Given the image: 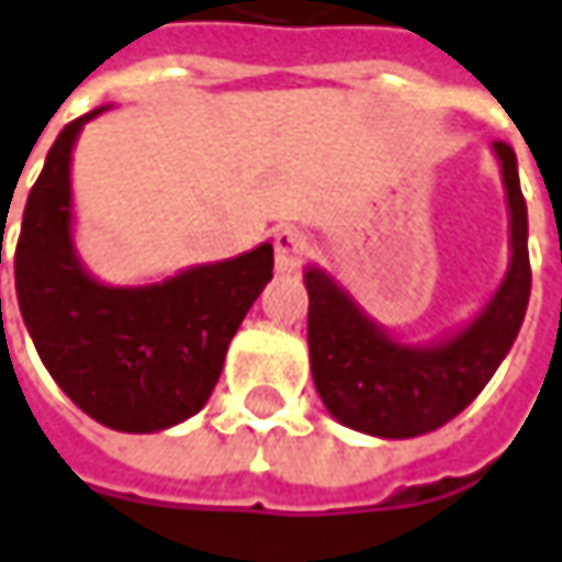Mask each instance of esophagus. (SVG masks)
Returning <instances> with one entry per match:
<instances>
[{
    "mask_svg": "<svg viewBox=\"0 0 562 562\" xmlns=\"http://www.w3.org/2000/svg\"><path fill=\"white\" fill-rule=\"evenodd\" d=\"M311 251V239L307 233L297 231V227H282L273 236V255H277V270L280 273H295L301 261L307 258Z\"/></svg>",
    "mask_w": 562,
    "mask_h": 562,
    "instance_id": "1",
    "label": "esophagus"
}]
</instances>
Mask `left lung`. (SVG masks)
Instances as JSON below:
<instances>
[{
	"label": "left lung",
	"mask_w": 562,
	"mask_h": 562,
	"mask_svg": "<svg viewBox=\"0 0 562 562\" xmlns=\"http://www.w3.org/2000/svg\"><path fill=\"white\" fill-rule=\"evenodd\" d=\"M510 227V265L502 285L458 329L427 345H406L375 323L323 267L304 270L311 295L307 345L316 393L335 422L381 440H409L437 430L468 409L495 375L526 316L529 221L517 156L495 140Z\"/></svg>",
	"instance_id": "obj_1"
}]
</instances>
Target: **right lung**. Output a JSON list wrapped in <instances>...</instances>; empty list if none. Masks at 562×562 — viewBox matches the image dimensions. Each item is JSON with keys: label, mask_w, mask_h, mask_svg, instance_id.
I'll return each instance as SVG.
<instances>
[{"label": "right lung", "mask_w": 562, "mask_h": 562, "mask_svg": "<svg viewBox=\"0 0 562 562\" xmlns=\"http://www.w3.org/2000/svg\"><path fill=\"white\" fill-rule=\"evenodd\" d=\"M104 110L72 120L45 156L26 196L14 289L57 387L104 427L156 434L209 403L233 335L273 280V246L147 285L98 280L72 243L70 169L76 137Z\"/></svg>", "instance_id": "add662e5"}]
</instances>
